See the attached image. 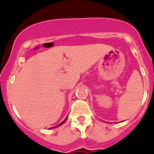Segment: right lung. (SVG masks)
<instances>
[{
  "mask_svg": "<svg viewBox=\"0 0 154 154\" xmlns=\"http://www.w3.org/2000/svg\"><path fill=\"white\" fill-rule=\"evenodd\" d=\"M67 118H68V116H67V117H66V119H65V120H64V121H63V122H61V123H60V125H57V126H56V127H51V129H52V128H56V127H60V126H61L62 125H63V123H64V122H66V119H67Z\"/></svg>",
  "mask_w": 154,
  "mask_h": 154,
  "instance_id": "add662e5",
  "label": "right lung"
}]
</instances>
